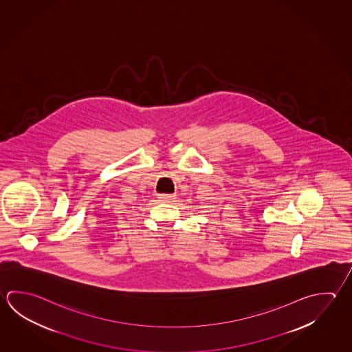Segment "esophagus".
Instances as JSON below:
<instances>
[{
  "mask_svg": "<svg viewBox=\"0 0 352 352\" xmlns=\"http://www.w3.org/2000/svg\"><path fill=\"white\" fill-rule=\"evenodd\" d=\"M175 199H176V195H166V193L159 195V199L162 202H173Z\"/></svg>",
  "mask_w": 352,
  "mask_h": 352,
  "instance_id": "34e87169",
  "label": "esophagus"
}]
</instances>
